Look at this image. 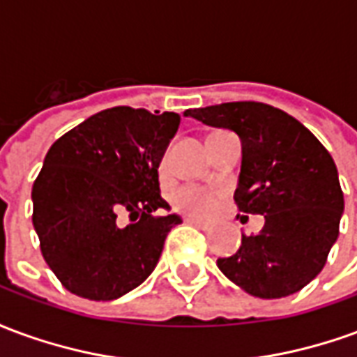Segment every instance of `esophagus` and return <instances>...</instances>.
<instances>
[{
	"instance_id": "esophagus-1",
	"label": "esophagus",
	"mask_w": 357,
	"mask_h": 357,
	"mask_svg": "<svg viewBox=\"0 0 357 357\" xmlns=\"http://www.w3.org/2000/svg\"><path fill=\"white\" fill-rule=\"evenodd\" d=\"M187 224L195 225V227H199V229H202V231H208L210 229V224H206V222H202V220H197V218H185Z\"/></svg>"
}]
</instances>
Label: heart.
<instances>
[{
    "label": "heart",
    "instance_id": "b5f03b06",
    "mask_svg": "<svg viewBox=\"0 0 357 357\" xmlns=\"http://www.w3.org/2000/svg\"><path fill=\"white\" fill-rule=\"evenodd\" d=\"M174 204L176 208L193 216H210L216 210V195L202 187H179L174 193Z\"/></svg>",
    "mask_w": 357,
    "mask_h": 357
}]
</instances>
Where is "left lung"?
<instances>
[{
  "label": "left lung",
  "mask_w": 357,
  "mask_h": 357,
  "mask_svg": "<svg viewBox=\"0 0 357 357\" xmlns=\"http://www.w3.org/2000/svg\"><path fill=\"white\" fill-rule=\"evenodd\" d=\"M185 116L239 135L235 202L241 212L266 220L258 235H243L235 255L218 258L220 271L258 298L304 289L327 262L344 210L329 151L296 118L266 102H222L189 109Z\"/></svg>",
  "instance_id": "1"
}]
</instances>
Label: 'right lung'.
<instances>
[{"mask_svg":"<svg viewBox=\"0 0 357 357\" xmlns=\"http://www.w3.org/2000/svg\"><path fill=\"white\" fill-rule=\"evenodd\" d=\"M176 112L114 107L59 137L32 187L43 260L66 291L114 300L155 269L178 214L160 197L158 164L179 128ZM122 215L130 224L122 226Z\"/></svg>","mask_w":357,"mask_h":357,"instance_id":"right-lung-1","label":"right lung"}]
</instances>
